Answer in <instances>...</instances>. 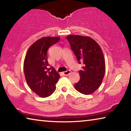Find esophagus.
<instances>
[{"instance_id":"34e87169","label":"esophagus","mask_w":131,"mask_h":131,"mask_svg":"<svg viewBox=\"0 0 131 131\" xmlns=\"http://www.w3.org/2000/svg\"><path fill=\"white\" fill-rule=\"evenodd\" d=\"M62 73L63 75H65V76H68V75H69L70 73V70H69L67 71H65V72H63Z\"/></svg>"}]
</instances>
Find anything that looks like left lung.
<instances>
[{"label": "left lung", "mask_w": 131, "mask_h": 131, "mask_svg": "<svg viewBox=\"0 0 131 131\" xmlns=\"http://www.w3.org/2000/svg\"><path fill=\"white\" fill-rule=\"evenodd\" d=\"M66 39L77 61L83 65L79 71L80 79L74 84L75 89L84 95L91 94L100 87L105 76L106 65L102 50L89 36L73 35L66 36Z\"/></svg>", "instance_id": "obj_1"}]
</instances>
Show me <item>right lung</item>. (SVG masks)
<instances>
[{"label":"right lung","mask_w":131,"mask_h":131,"mask_svg":"<svg viewBox=\"0 0 131 131\" xmlns=\"http://www.w3.org/2000/svg\"><path fill=\"white\" fill-rule=\"evenodd\" d=\"M59 37H43L31 45L24 62V72L28 85L41 97L50 96L56 89L60 77L54 68H50L47 50L59 40Z\"/></svg>","instance_id":"1"}]
</instances>
